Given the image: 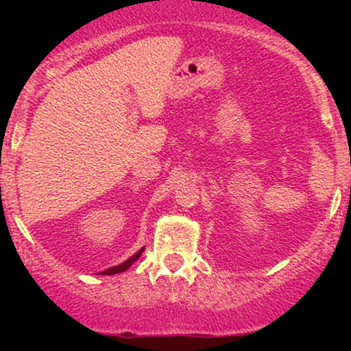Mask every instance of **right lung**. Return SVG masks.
Listing matches in <instances>:
<instances>
[{
    "mask_svg": "<svg viewBox=\"0 0 351 351\" xmlns=\"http://www.w3.org/2000/svg\"><path fill=\"white\" fill-rule=\"evenodd\" d=\"M143 249L145 247H142L140 249V251H136L134 256L132 257H128L127 261H125V263H122V264H119V265H114V267H110V269H107V271H104V272H99V274H102V276H114V274H120V272H125L127 271L128 267H130L132 264L135 263L136 259H138L140 256H142V252H143Z\"/></svg>",
    "mask_w": 351,
    "mask_h": 351,
    "instance_id": "1",
    "label": "right lung"
}]
</instances>
